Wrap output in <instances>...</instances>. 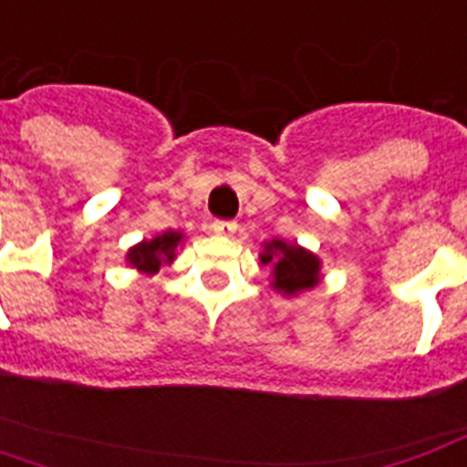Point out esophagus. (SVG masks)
<instances>
[{
	"label": "esophagus",
	"mask_w": 467,
	"mask_h": 467,
	"mask_svg": "<svg viewBox=\"0 0 467 467\" xmlns=\"http://www.w3.org/2000/svg\"><path fill=\"white\" fill-rule=\"evenodd\" d=\"M213 233L230 237V234L237 233V223H234V220H215V223H213Z\"/></svg>",
	"instance_id": "esophagus-1"
}]
</instances>
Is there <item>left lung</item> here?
<instances>
[{
  "mask_svg": "<svg viewBox=\"0 0 467 467\" xmlns=\"http://www.w3.org/2000/svg\"><path fill=\"white\" fill-rule=\"evenodd\" d=\"M259 259L262 265L272 266V286L286 296L313 289L320 279V259L298 244L284 240L266 242Z\"/></svg>",
  "mask_w": 467,
  "mask_h": 467,
  "instance_id": "left-lung-1",
  "label": "left lung"
}]
</instances>
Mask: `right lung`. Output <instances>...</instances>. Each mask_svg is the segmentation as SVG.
Returning a JSON list of instances; mask_svg holds the SVG:
<instances>
[{
    "instance_id": "1",
    "label": "right lung",
    "mask_w": 467,
    "mask_h": 467,
    "mask_svg": "<svg viewBox=\"0 0 467 467\" xmlns=\"http://www.w3.org/2000/svg\"><path fill=\"white\" fill-rule=\"evenodd\" d=\"M181 240H183V233H173V230L156 234L154 240H144L139 242L137 247H131L130 254H127V262L141 274L159 272V266L173 262Z\"/></svg>"
}]
</instances>
